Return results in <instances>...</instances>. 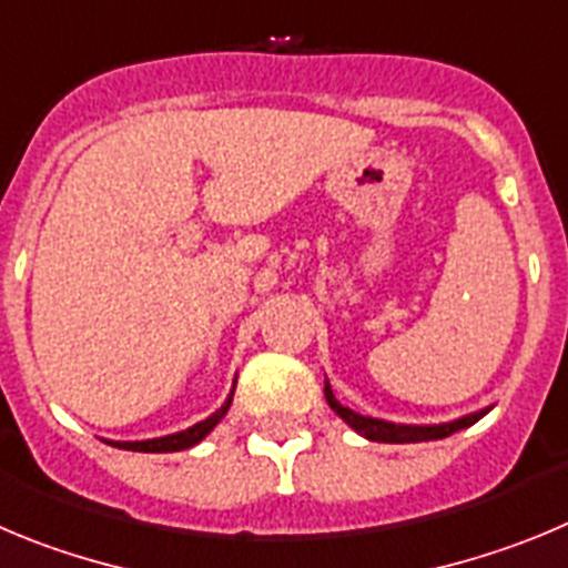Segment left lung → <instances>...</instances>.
I'll list each match as a JSON object with an SVG mask.
<instances>
[{"mask_svg":"<svg viewBox=\"0 0 568 568\" xmlns=\"http://www.w3.org/2000/svg\"><path fill=\"white\" fill-rule=\"evenodd\" d=\"M325 398H328L331 410L347 424V427H354L359 436H365L367 442H385V444H416V442H436V438H447L453 436L456 430H464L469 424H475L481 416H487L489 407L478 413H469V416L456 418V422H444V424H393L385 422V418H371L362 416V413H354L351 407L339 405L331 390V385L325 382Z\"/></svg>","mask_w":568,"mask_h":568,"instance_id":"8db88e82","label":"left lung"}]
</instances>
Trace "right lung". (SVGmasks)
I'll use <instances>...</instances> for the list:
<instances>
[{
	"label": "right lung",
	"instance_id": "add662e5",
	"mask_svg": "<svg viewBox=\"0 0 568 568\" xmlns=\"http://www.w3.org/2000/svg\"><path fill=\"white\" fill-rule=\"evenodd\" d=\"M232 396H234V390L229 393V398H226V402H223L221 410H214L209 418H203V422L192 424L189 430L172 433V436H161V438H146V442H110V444H112V447L132 449V453H178V449L195 447V444L203 442V438H206L209 433H212L214 427H217V422H221V418L226 416L229 405H232Z\"/></svg>",
	"mask_w": 568,
	"mask_h": 568
}]
</instances>
